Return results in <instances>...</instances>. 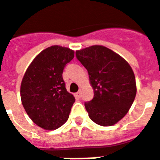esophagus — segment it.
<instances>
[{
	"label": "esophagus",
	"mask_w": 160,
	"mask_h": 160,
	"mask_svg": "<svg viewBox=\"0 0 160 160\" xmlns=\"http://www.w3.org/2000/svg\"><path fill=\"white\" fill-rule=\"evenodd\" d=\"M80 93H81L80 91H78L77 93L75 94V96H76V97H78V98H80Z\"/></svg>",
	"instance_id": "obj_1"
}]
</instances>
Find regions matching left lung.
I'll return each instance as SVG.
<instances>
[{
  "label": "left lung",
  "instance_id": "obj_1",
  "mask_svg": "<svg viewBox=\"0 0 160 160\" xmlns=\"http://www.w3.org/2000/svg\"><path fill=\"white\" fill-rule=\"evenodd\" d=\"M76 58L87 69L94 91L85 109L94 122L112 126L128 112L137 86L129 64L119 54L102 45H93L75 52Z\"/></svg>",
  "mask_w": 160,
  "mask_h": 160
}]
</instances>
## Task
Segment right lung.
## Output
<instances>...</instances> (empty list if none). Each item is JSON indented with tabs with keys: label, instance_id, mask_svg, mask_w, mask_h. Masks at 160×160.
Returning a JSON list of instances; mask_svg holds the SVG:
<instances>
[{
	"label": "right lung",
	"instance_id": "add662e5",
	"mask_svg": "<svg viewBox=\"0 0 160 160\" xmlns=\"http://www.w3.org/2000/svg\"><path fill=\"white\" fill-rule=\"evenodd\" d=\"M74 56L69 48L53 45L38 53L24 74L22 103L31 120L45 130H55L65 123L75 102L62 75Z\"/></svg>",
	"mask_w": 160,
	"mask_h": 160
}]
</instances>
